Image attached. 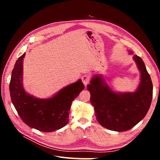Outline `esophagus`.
Listing matches in <instances>:
<instances>
[{
  "instance_id": "34e87169",
  "label": "esophagus",
  "mask_w": 160,
  "mask_h": 160,
  "mask_svg": "<svg viewBox=\"0 0 160 160\" xmlns=\"http://www.w3.org/2000/svg\"><path fill=\"white\" fill-rule=\"evenodd\" d=\"M81 79H82V81H83V84L85 85H87L90 81V76L88 75H85L82 77Z\"/></svg>"
}]
</instances>
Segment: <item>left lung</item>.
I'll list each match as a JSON object with an SVG mask.
<instances>
[{
  "label": "left lung",
  "mask_w": 160,
  "mask_h": 160,
  "mask_svg": "<svg viewBox=\"0 0 160 160\" xmlns=\"http://www.w3.org/2000/svg\"><path fill=\"white\" fill-rule=\"evenodd\" d=\"M129 54H133L129 51ZM141 72V81L133 93H115L101 75H95L88 85L95 116L103 127L115 132L133 128L146 115L152 103L153 85L143 60L133 55Z\"/></svg>",
  "instance_id": "1"
}]
</instances>
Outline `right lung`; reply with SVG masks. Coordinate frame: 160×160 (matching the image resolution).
<instances>
[{
	"mask_svg": "<svg viewBox=\"0 0 160 160\" xmlns=\"http://www.w3.org/2000/svg\"><path fill=\"white\" fill-rule=\"evenodd\" d=\"M24 53L18 58L12 71L9 90L11 101L24 123L41 132L59 129L69 122L72 101L84 89L81 79L60 90L49 99H40L27 93L22 84Z\"/></svg>",
	"mask_w": 160,
	"mask_h": 160,
	"instance_id": "add662e5",
	"label": "right lung"
}]
</instances>
